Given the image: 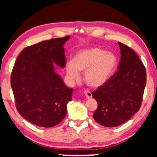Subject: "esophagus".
<instances>
[{
  "mask_svg": "<svg viewBox=\"0 0 157 157\" xmlns=\"http://www.w3.org/2000/svg\"><path fill=\"white\" fill-rule=\"evenodd\" d=\"M84 94L86 98H91L92 97V94L90 91H88V90H85Z\"/></svg>",
  "mask_w": 157,
  "mask_h": 157,
  "instance_id": "obj_1",
  "label": "esophagus"
}]
</instances>
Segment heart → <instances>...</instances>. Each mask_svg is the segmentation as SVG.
<instances>
[{"mask_svg":"<svg viewBox=\"0 0 157 157\" xmlns=\"http://www.w3.org/2000/svg\"><path fill=\"white\" fill-rule=\"evenodd\" d=\"M118 60L112 52L98 47H91L77 51L72 61L66 63V73L72 81L80 78L79 71L84 72V80L91 87L104 85L114 74Z\"/></svg>","mask_w":157,"mask_h":157,"instance_id":"1","label":"heart"}]
</instances>
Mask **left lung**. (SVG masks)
<instances>
[{
    "mask_svg": "<svg viewBox=\"0 0 157 157\" xmlns=\"http://www.w3.org/2000/svg\"><path fill=\"white\" fill-rule=\"evenodd\" d=\"M119 45L121 59L118 70L92 93L98 103L94 119L106 127L123 124L138 112L147 83L145 67L136 52L121 43Z\"/></svg>",
    "mask_w": 157,
    "mask_h": 157,
    "instance_id": "left-lung-1",
    "label": "left lung"
}]
</instances>
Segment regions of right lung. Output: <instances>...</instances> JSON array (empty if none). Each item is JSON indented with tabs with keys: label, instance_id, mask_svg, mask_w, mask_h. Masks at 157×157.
<instances>
[{
	"label": "right lung",
	"instance_id": "add662e5",
	"mask_svg": "<svg viewBox=\"0 0 157 157\" xmlns=\"http://www.w3.org/2000/svg\"><path fill=\"white\" fill-rule=\"evenodd\" d=\"M70 38H52L28 46L13 68L10 85L18 113L34 125L53 127L64 119L73 89L55 71L66 66L63 44Z\"/></svg>",
	"mask_w": 157,
	"mask_h": 157
}]
</instances>
